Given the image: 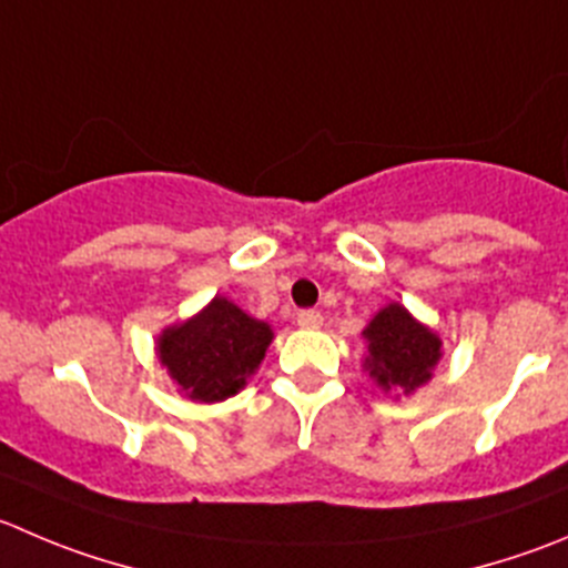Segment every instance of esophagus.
I'll return each mask as SVG.
<instances>
[{
	"label": "esophagus",
	"mask_w": 568,
	"mask_h": 568,
	"mask_svg": "<svg viewBox=\"0 0 568 568\" xmlns=\"http://www.w3.org/2000/svg\"><path fill=\"white\" fill-rule=\"evenodd\" d=\"M295 323H298L301 328H321L323 317H321V312L304 310V312H298V315H295Z\"/></svg>",
	"instance_id": "esophagus-1"
}]
</instances>
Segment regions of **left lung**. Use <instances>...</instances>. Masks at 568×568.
<instances>
[{
    "label": "left lung",
    "mask_w": 568,
    "mask_h": 568,
    "mask_svg": "<svg viewBox=\"0 0 568 568\" xmlns=\"http://www.w3.org/2000/svg\"><path fill=\"white\" fill-rule=\"evenodd\" d=\"M368 354L362 368L385 393L413 396L418 387L432 382L437 362L443 356V339L435 328L420 323L398 301L382 306L371 323L362 328Z\"/></svg>",
    "instance_id": "obj_1"
}]
</instances>
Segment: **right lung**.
I'll return each mask as SVG.
<instances>
[{
  "mask_svg": "<svg viewBox=\"0 0 568 568\" xmlns=\"http://www.w3.org/2000/svg\"><path fill=\"white\" fill-rule=\"evenodd\" d=\"M273 326L225 295H214L200 312L164 326L155 337V356L181 396L217 404L236 396L262 365Z\"/></svg>",
  "mask_w": 568,
  "mask_h": 568,
  "instance_id": "right-lung-1",
  "label": "right lung"
}]
</instances>
